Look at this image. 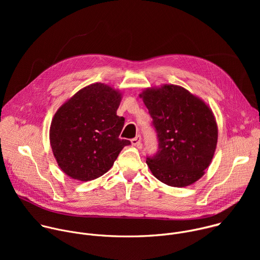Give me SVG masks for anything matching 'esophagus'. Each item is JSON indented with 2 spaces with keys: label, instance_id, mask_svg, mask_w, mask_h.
I'll use <instances>...</instances> for the list:
<instances>
[{
  "label": "esophagus",
  "instance_id": "esophagus-1",
  "mask_svg": "<svg viewBox=\"0 0 260 260\" xmlns=\"http://www.w3.org/2000/svg\"><path fill=\"white\" fill-rule=\"evenodd\" d=\"M132 142V145L133 146H136V147H140L141 146V136H136L134 139L131 140Z\"/></svg>",
  "mask_w": 260,
  "mask_h": 260
}]
</instances>
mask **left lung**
<instances>
[{"label":"left lung","instance_id":"obj_1","mask_svg":"<svg viewBox=\"0 0 260 260\" xmlns=\"http://www.w3.org/2000/svg\"><path fill=\"white\" fill-rule=\"evenodd\" d=\"M155 127L158 151L146 160L153 176L172 187L201 179L211 165L218 140L212 109L182 86L164 84L140 93Z\"/></svg>","mask_w":260,"mask_h":260}]
</instances>
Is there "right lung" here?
<instances>
[{"instance_id": "add662e5", "label": "right lung", "mask_w": 260, "mask_h": 260, "mask_svg": "<svg viewBox=\"0 0 260 260\" xmlns=\"http://www.w3.org/2000/svg\"><path fill=\"white\" fill-rule=\"evenodd\" d=\"M122 93L105 83L77 91L55 112L49 129L53 155L70 178L90 181L112 168L128 140L119 139L124 118L116 111Z\"/></svg>"}]
</instances>
